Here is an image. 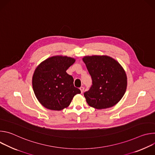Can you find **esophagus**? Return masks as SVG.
<instances>
[{
	"label": "esophagus",
	"mask_w": 155,
	"mask_h": 155,
	"mask_svg": "<svg viewBox=\"0 0 155 155\" xmlns=\"http://www.w3.org/2000/svg\"><path fill=\"white\" fill-rule=\"evenodd\" d=\"M80 91H81V93H83V91H84V87H83V86H81V87H80Z\"/></svg>",
	"instance_id": "34e87169"
}]
</instances>
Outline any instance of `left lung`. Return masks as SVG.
Wrapping results in <instances>:
<instances>
[{
    "label": "left lung",
    "mask_w": 155,
    "mask_h": 155,
    "mask_svg": "<svg viewBox=\"0 0 155 155\" xmlns=\"http://www.w3.org/2000/svg\"><path fill=\"white\" fill-rule=\"evenodd\" d=\"M83 61L93 81L90 90L84 93L87 104L96 109L116 105L127 87V76L122 66L108 56H87Z\"/></svg>",
    "instance_id": "left-lung-1"
}]
</instances>
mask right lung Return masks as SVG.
Returning a JSON list of instances; mask_svg holds the SVG:
<instances>
[{
  "instance_id": "right-lung-1",
  "label": "right lung",
  "mask_w": 155,
  "mask_h": 155,
  "mask_svg": "<svg viewBox=\"0 0 155 155\" xmlns=\"http://www.w3.org/2000/svg\"><path fill=\"white\" fill-rule=\"evenodd\" d=\"M74 58L56 56L41 62L32 77V87L38 102L45 108L61 110L68 107L73 97L81 93L74 84L73 77L66 71Z\"/></svg>"
}]
</instances>
